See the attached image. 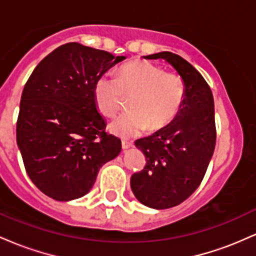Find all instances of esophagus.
Instances as JSON below:
<instances>
[{
  "instance_id": "34e87169",
  "label": "esophagus",
  "mask_w": 256,
  "mask_h": 256,
  "mask_svg": "<svg viewBox=\"0 0 256 256\" xmlns=\"http://www.w3.org/2000/svg\"><path fill=\"white\" fill-rule=\"evenodd\" d=\"M132 146H134V144H132L131 142H128V140H122V148L124 149V150H126V149H128V148H131Z\"/></svg>"
}]
</instances>
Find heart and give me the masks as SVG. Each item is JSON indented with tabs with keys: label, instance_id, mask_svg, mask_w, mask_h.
Returning <instances> with one entry per match:
<instances>
[{
	"label": "heart",
	"instance_id": "1",
	"mask_svg": "<svg viewBox=\"0 0 256 256\" xmlns=\"http://www.w3.org/2000/svg\"><path fill=\"white\" fill-rule=\"evenodd\" d=\"M122 95L132 96L131 112L110 122L116 136L132 138L146 128L158 131L172 122L180 110L185 96L183 79L176 73H165L161 67L146 61H134L119 70L116 77L104 74L94 86L98 110L106 116H114L122 107Z\"/></svg>",
	"mask_w": 256,
	"mask_h": 256
}]
</instances>
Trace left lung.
Segmentation results:
<instances>
[{"mask_svg": "<svg viewBox=\"0 0 256 256\" xmlns=\"http://www.w3.org/2000/svg\"><path fill=\"white\" fill-rule=\"evenodd\" d=\"M143 58L165 60L185 86L183 104L171 124L134 142L146 162L132 174V192L146 207L166 210L185 201L204 177L216 146L214 100L201 73L179 55L161 52Z\"/></svg>", "mask_w": 256, "mask_h": 256, "instance_id": "obj_1", "label": "left lung"}]
</instances>
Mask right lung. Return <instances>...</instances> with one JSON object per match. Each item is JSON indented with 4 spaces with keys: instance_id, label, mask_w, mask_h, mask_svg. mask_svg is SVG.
<instances>
[{
    "instance_id": "1",
    "label": "right lung",
    "mask_w": 256,
    "mask_h": 256,
    "mask_svg": "<svg viewBox=\"0 0 256 256\" xmlns=\"http://www.w3.org/2000/svg\"><path fill=\"white\" fill-rule=\"evenodd\" d=\"M125 58L67 43L46 55L25 84L18 148L32 183L49 198L71 201L86 195L100 168L122 152V140L106 134L94 86Z\"/></svg>"
}]
</instances>
